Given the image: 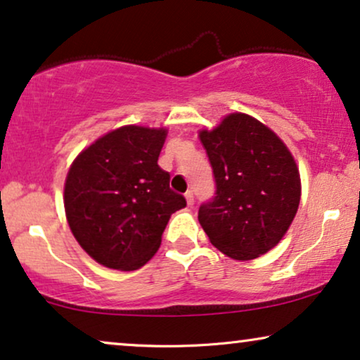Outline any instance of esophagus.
<instances>
[{
    "label": "esophagus",
    "instance_id": "34e87169",
    "mask_svg": "<svg viewBox=\"0 0 360 360\" xmlns=\"http://www.w3.org/2000/svg\"><path fill=\"white\" fill-rule=\"evenodd\" d=\"M185 198H186V205H188V206H193V203H195L193 191H191V190L186 191V193H185Z\"/></svg>",
    "mask_w": 360,
    "mask_h": 360
}]
</instances>
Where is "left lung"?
Listing matches in <instances>:
<instances>
[{
    "instance_id": "left-lung-1",
    "label": "left lung",
    "mask_w": 360,
    "mask_h": 360,
    "mask_svg": "<svg viewBox=\"0 0 360 360\" xmlns=\"http://www.w3.org/2000/svg\"><path fill=\"white\" fill-rule=\"evenodd\" d=\"M200 141L213 167L216 193L200 206L211 244L236 260L275 248L297 214L300 172L283 141L244 112L226 116Z\"/></svg>"
}]
</instances>
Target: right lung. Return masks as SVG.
<instances>
[{"instance_id": "obj_1", "label": "right lung", "mask_w": 360, "mask_h": 360, "mask_svg": "<svg viewBox=\"0 0 360 360\" xmlns=\"http://www.w3.org/2000/svg\"><path fill=\"white\" fill-rule=\"evenodd\" d=\"M167 129L122 126L80 152L67 174L63 205L83 250L108 269L137 270L159 249L185 196L159 160Z\"/></svg>"}]
</instances>
